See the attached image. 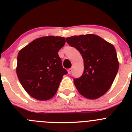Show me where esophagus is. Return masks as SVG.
<instances>
[{
	"mask_svg": "<svg viewBox=\"0 0 132 132\" xmlns=\"http://www.w3.org/2000/svg\"><path fill=\"white\" fill-rule=\"evenodd\" d=\"M72 71H73V68H71L68 69V73L70 74L71 72H72Z\"/></svg>",
	"mask_w": 132,
	"mask_h": 132,
	"instance_id": "1",
	"label": "esophagus"
}]
</instances>
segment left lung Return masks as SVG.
<instances>
[{
  "mask_svg": "<svg viewBox=\"0 0 132 132\" xmlns=\"http://www.w3.org/2000/svg\"><path fill=\"white\" fill-rule=\"evenodd\" d=\"M66 42L76 48L84 59L83 74L73 80L78 93L90 100L102 96L111 87L119 69L114 45L93 34L66 38Z\"/></svg>",
  "mask_w": 132,
  "mask_h": 132,
  "instance_id": "1",
  "label": "left lung"
}]
</instances>
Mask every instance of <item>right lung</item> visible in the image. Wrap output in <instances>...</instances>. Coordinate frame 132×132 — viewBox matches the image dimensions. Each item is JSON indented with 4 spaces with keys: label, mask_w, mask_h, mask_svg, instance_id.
I'll return each mask as SVG.
<instances>
[{
    "label": "right lung",
    "mask_w": 132,
    "mask_h": 132,
    "mask_svg": "<svg viewBox=\"0 0 132 132\" xmlns=\"http://www.w3.org/2000/svg\"><path fill=\"white\" fill-rule=\"evenodd\" d=\"M65 43L63 37L48 36L34 39L20 50L16 74L32 98L45 101L56 94L62 77L67 73L58 55Z\"/></svg>",
    "instance_id": "obj_1"
}]
</instances>
